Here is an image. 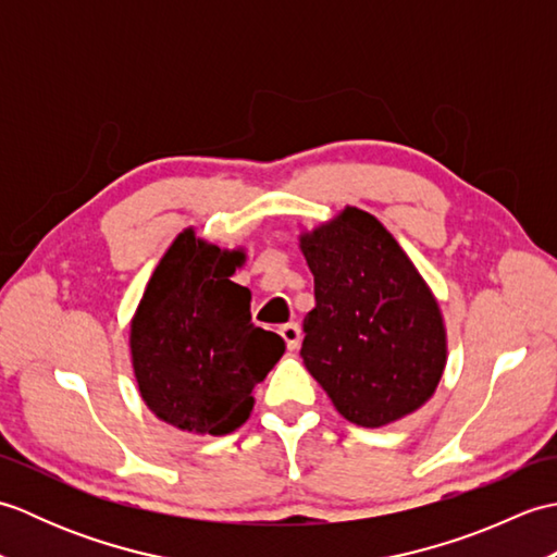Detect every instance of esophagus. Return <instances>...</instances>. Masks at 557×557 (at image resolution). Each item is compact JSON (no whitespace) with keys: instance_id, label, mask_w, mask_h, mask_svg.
Returning a JSON list of instances; mask_svg holds the SVG:
<instances>
[{"instance_id":"esophagus-1","label":"esophagus","mask_w":557,"mask_h":557,"mask_svg":"<svg viewBox=\"0 0 557 557\" xmlns=\"http://www.w3.org/2000/svg\"><path fill=\"white\" fill-rule=\"evenodd\" d=\"M280 335H282V339H285V345H287V349H299V345H301V327L297 325V323H287V325H282L280 327Z\"/></svg>"}]
</instances>
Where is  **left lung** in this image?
I'll return each instance as SVG.
<instances>
[{
  "instance_id": "left-lung-1",
  "label": "left lung",
  "mask_w": 557,
  "mask_h": 557,
  "mask_svg": "<svg viewBox=\"0 0 557 557\" xmlns=\"http://www.w3.org/2000/svg\"><path fill=\"white\" fill-rule=\"evenodd\" d=\"M299 248L315 285L301 357L335 409L381 429L423 407L445 371L447 333L405 248L354 206L301 232Z\"/></svg>"
}]
</instances>
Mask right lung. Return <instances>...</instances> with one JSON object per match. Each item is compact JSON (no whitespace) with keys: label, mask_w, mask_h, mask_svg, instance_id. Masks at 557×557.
Segmentation results:
<instances>
[{"label":"right lung","mask_w":557,"mask_h":557,"mask_svg":"<svg viewBox=\"0 0 557 557\" xmlns=\"http://www.w3.org/2000/svg\"><path fill=\"white\" fill-rule=\"evenodd\" d=\"M242 248L184 230L160 258L132 321V366L148 409L174 429L227 435L251 417L253 387L285 339L251 323V292L230 277Z\"/></svg>","instance_id":"1"}]
</instances>
